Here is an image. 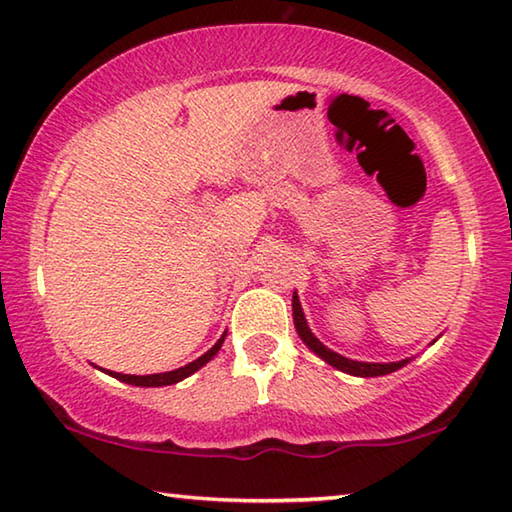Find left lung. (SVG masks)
Listing matches in <instances>:
<instances>
[{"mask_svg": "<svg viewBox=\"0 0 512 512\" xmlns=\"http://www.w3.org/2000/svg\"><path fill=\"white\" fill-rule=\"evenodd\" d=\"M291 305H293V325H296V332L302 339V343H305L307 348L316 354V357H320L325 363H329V366H334L336 370L348 372V375H354V377H381V375H391V372L404 368L406 363H411V357H406L402 361H391V363H368V361H354V359L343 357V354L329 350L327 345H323L316 339L314 332H311L309 325H307L305 311H302L296 293H293Z\"/></svg>", "mask_w": 512, "mask_h": 512, "instance_id": "left-lung-1", "label": "left lung"}]
</instances>
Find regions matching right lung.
I'll list each match as a JSON object with an SVG mask.
<instances>
[{"instance_id": "1", "label": "right lung", "mask_w": 512, "mask_h": 512, "mask_svg": "<svg viewBox=\"0 0 512 512\" xmlns=\"http://www.w3.org/2000/svg\"><path fill=\"white\" fill-rule=\"evenodd\" d=\"M225 334L228 332H223L221 334V339L216 341L210 350H207L203 357H198L196 361H192V363H187V366H183V368H176V370H171V372H158V375H121V372H112V370H103V372H108L110 377H115V379H119V381H124V384H131V386H146V388H158V386H171V384H178V381H183V379H187L189 375H194L196 370H201L207 361H212L214 359V354L221 350V345H223V341H225Z\"/></svg>"}]
</instances>
